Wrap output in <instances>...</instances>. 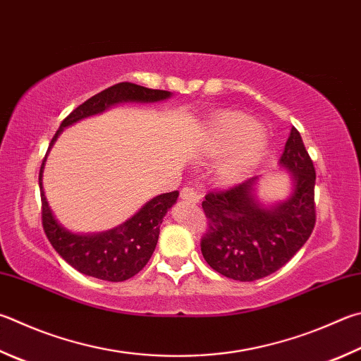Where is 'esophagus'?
I'll use <instances>...</instances> for the list:
<instances>
[{"mask_svg": "<svg viewBox=\"0 0 361 361\" xmlns=\"http://www.w3.org/2000/svg\"><path fill=\"white\" fill-rule=\"evenodd\" d=\"M180 197L186 202H192V203H199L200 202V195L197 191H194L192 188H183L180 192Z\"/></svg>", "mask_w": 361, "mask_h": 361, "instance_id": "1", "label": "esophagus"}]
</instances>
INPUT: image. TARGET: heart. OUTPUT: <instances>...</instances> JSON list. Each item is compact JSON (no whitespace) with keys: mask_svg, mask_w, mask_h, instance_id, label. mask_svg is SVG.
I'll return each instance as SVG.
<instances>
[{"mask_svg":"<svg viewBox=\"0 0 361 361\" xmlns=\"http://www.w3.org/2000/svg\"><path fill=\"white\" fill-rule=\"evenodd\" d=\"M267 145L265 133L257 121L243 112L216 114L207 121L197 140L202 156L218 159L227 156L219 167V181L226 186L238 183L254 166Z\"/></svg>","mask_w":361,"mask_h":361,"instance_id":"b5f03b06","label":"heart"}]
</instances>
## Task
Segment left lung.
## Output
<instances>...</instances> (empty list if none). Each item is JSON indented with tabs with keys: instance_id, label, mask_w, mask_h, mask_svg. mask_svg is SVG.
<instances>
[{
	"instance_id": "obj_1",
	"label": "left lung",
	"mask_w": 361,
	"mask_h": 361,
	"mask_svg": "<svg viewBox=\"0 0 361 361\" xmlns=\"http://www.w3.org/2000/svg\"><path fill=\"white\" fill-rule=\"evenodd\" d=\"M279 167L290 175L292 192L283 202L259 200V176L227 191L208 192L202 208L208 232L202 237L207 264L222 276L249 283L278 271L300 251L316 224V170L295 128Z\"/></svg>"
}]
</instances>
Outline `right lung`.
Listing matches in <instances>:
<instances>
[{
	"mask_svg": "<svg viewBox=\"0 0 361 361\" xmlns=\"http://www.w3.org/2000/svg\"><path fill=\"white\" fill-rule=\"evenodd\" d=\"M169 97H172L170 91L145 88L129 82L116 83L114 87L90 97L88 101H85L82 106L72 110L64 118L60 129L56 130L50 142L47 154L64 128L83 120V118L99 115L116 104H148L169 99ZM47 154H45L41 172H39V188H41L42 200V226L55 251L71 267H74L77 271L87 274V276L110 281V283H120V281L135 276L153 255L154 247L158 245L159 227L164 216L175 205L180 192L173 191L156 195L152 200H148L133 218L107 232L74 233L58 222L47 197H45L42 173Z\"/></svg>",
	"mask_w": 361,
	"mask_h": 361,
	"instance_id": "add662e5",
	"label": "right lung"
}]
</instances>
